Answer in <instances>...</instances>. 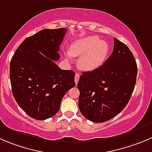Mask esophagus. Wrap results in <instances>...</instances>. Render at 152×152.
I'll list each match as a JSON object with an SVG mask.
<instances>
[{
	"mask_svg": "<svg viewBox=\"0 0 152 152\" xmlns=\"http://www.w3.org/2000/svg\"><path fill=\"white\" fill-rule=\"evenodd\" d=\"M79 77H80V74L79 73H76V75H75V83H76V85H77L78 84V82H79Z\"/></svg>",
	"mask_w": 152,
	"mask_h": 152,
	"instance_id": "34e87169",
	"label": "esophagus"
}]
</instances>
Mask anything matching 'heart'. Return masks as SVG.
Masks as SVG:
<instances>
[{
    "instance_id": "heart-1",
    "label": "heart",
    "mask_w": 152,
    "mask_h": 152,
    "mask_svg": "<svg viewBox=\"0 0 152 152\" xmlns=\"http://www.w3.org/2000/svg\"><path fill=\"white\" fill-rule=\"evenodd\" d=\"M109 45L95 36L79 39L71 44L67 58L80 56L78 65L85 71H93L100 67L107 59Z\"/></svg>"
}]
</instances>
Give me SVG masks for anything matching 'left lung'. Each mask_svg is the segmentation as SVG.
I'll return each mask as SVG.
<instances>
[{
  "label": "left lung",
  "instance_id": "8db88e82",
  "mask_svg": "<svg viewBox=\"0 0 152 152\" xmlns=\"http://www.w3.org/2000/svg\"><path fill=\"white\" fill-rule=\"evenodd\" d=\"M137 66L126 45L114 39L113 51L100 67L83 72L78 82L79 108L85 118L103 123L125 108L134 90Z\"/></svg>",
  "mask_w": 152,
  "mask_h": 152
}]
</instances>
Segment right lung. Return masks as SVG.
I'll return each mask as SVG.
<instances>
[{"label": "right lung", "instance_id": "right-lung-1", "mask_svg": "<svg viewBox=\"0 0 152 152\" xmlns=\"http://www.w3.org/2000/svg\"><path fill=\"white\" fill-rule=\"evenodd\" d=\"M66 32L64 28L42 29L24 39L11 59L12 94L20 107L36 120L55 115L65 93L75 87L74 72L55 63Z\"/></svg>", "mask_w": 152, "mask_h": 152}]
</instances>
